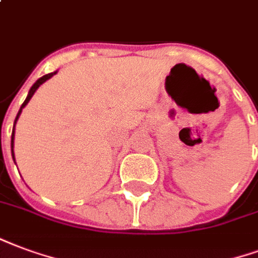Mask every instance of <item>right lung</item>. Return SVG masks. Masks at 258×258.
I'll use <instances>...</instances> for the list:
<instances>
[{"instance_id": "1", "label": "right lung", "mask_w": 258, "mask_h": 258, "mask_svg": "<svg viewBox=\"0 0 258 258\" xmlns=\"http://www.w3.org/2000/svg\"><path fill=\"white\" fill-rule=\"evenodd\" d=\"M57 72H58V71H54V72H50V74H46V75H43V76H42V78H39V79H38V81L35 82V83H34V85L31 86V89H30V91H28V94H27V98L24 100V102H23L22 106H20V109H19V112H17L16 119H15V123H13L12 139H11V152H12L13 161H15V152H13V144H15V142H13V141H15V125H16L17 120H19V117H20V113H22L23 108H24V106H26V105L28 104V101L31 100V97H32V95H34V93H35V91L38 90V87H39V86H41L42 83H45V82H46V81H49V79H50L51 76L56 75ZM15 163H16V161H15Z\"/></svg>"}]
</instances>
